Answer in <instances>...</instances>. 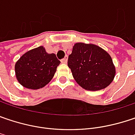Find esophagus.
I'll use <instances>...</instances> for the list:
<instances>
[{
    "label": "esophagus",
    "instance_id": "obj_1",
    "mask_svg": "<svg viewBox=\"0 0 135 135\" xmlns=\"http://www.w3.org/2000/svg\"><path fill=\"white\" fill-rule=\"evenodd\" d=\"M61 62H62V63H66V62H67V56H66L65 58H63L62 60H61Z\"/></svg>",
    "mask_w": 135,
    "mask_h": 135
}]
</instances>
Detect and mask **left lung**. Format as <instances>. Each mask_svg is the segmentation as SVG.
<instances>
[{
    "instance_id": "obj_1",
    "label": "left lung",
    "mask_w": 135,
    "mask_h": 135,
    "mask_svg": "<svg viewBox=\"0 0 135 135\" xmlns=\"http://www.w3.org/2000/svg\"><path fill=\"white\" fill-rule=\"evenodd\" d=\"M68 66L81 87L98 91L112 82L115 67L110 55L94 44L77 43L68 58Z\"/></svg>"
}]
</instances>
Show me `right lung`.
Listing matches in <instances>:
<instances>
[{
    "label": "right lung",
    "instance_id": "obj_1",
    "mask_svg": "<svg viewBox=\"0 0 135 135\" xmlns=\"http://www.w3.org/2000/svg\"><path fill=\"white\" fill-rule=\"evenodd\" d=\"M60 63L54 53H47L44 46H39L24 53L16 62V76L23 86L38 89L50 82Z\"/></svg>",
    "mask_w": 135,
    "mask_h": 135
}]
</instances>
